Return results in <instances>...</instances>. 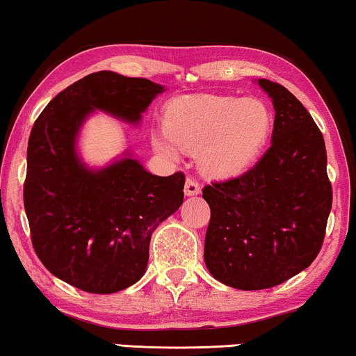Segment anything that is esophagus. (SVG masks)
I'll use <instances>...</instances> for the list:
<instances>
[{
    "instance_id": "esophagus-1",
    "label": "esophagus",
    "mask_w": 356,
    "mask_h": 356,
    "mask_svg": "<svg viewBox=\"0 0 356 356\" xmlns=\"http://www.w3.org/2000/svg\"><path fill=\"white\" fill-rule=\"evenodd\" d=\"M201 193V184H199L194 178H186L184 183V194L186 196H197Z\"/></svg>"
}]
</instances>
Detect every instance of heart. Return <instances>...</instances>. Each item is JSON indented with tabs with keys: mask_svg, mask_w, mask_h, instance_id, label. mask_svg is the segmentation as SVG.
Instances as JSON below:
<instances>
[{
	"mask_svg": "<svg viewBox=\"0 0 356 356\" xmlns=\"http://www.w3.org/2000/svg\"><path fill=\"white\" fill-rule=\"evenodd\" d=\"M272 129V115L259 99L191 95L170 104L163 113L165 134H154L160 154L178 157L181 149L199 150V165L216 178L245 173L261 154Z\"/></svg>",
	"mask_w": 356,
	"mask_h": 356,
	"instance_id": "b5f03b06",
	"label": "heart"
}]
</instances>
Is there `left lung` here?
<instances>
[{
	"instance_id": "1",
	"label": "left lung",
	"mask_w": 356,
	"mask_h": 356,
	"mask_svg": "<svg viewBox=\"0 0 356 356\" xmlns=\"http://www.w3.org/2000/svg\"><path fill=\"white\" fill-rule=\"evenodd\" d=\"M257 84L275 110L270 147L241 177L202 189L211 207L204 261L213 279L238 290L270 289L305 270L332 207L323 133L284 86Z\"/></svg>"
}]
</instances>
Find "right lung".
<instances>
[{
  "label": "right lung",
  "instance_id": "1",
  "mask_svg": "<svg viewBox=\"0 0 356 356\" xmlns=\"http://www.w3.org/2000/svg\"><path fill=\"white\" fill-rule=\"evenodd\" d=\"M163 90L143 77L99 71L60 92L33 123L24 183L32 245L42 264L76 289L105 295L136 284L154 230L183 204L181 172L157 177L129 154L92 170L76 149L95 110L138 124Z\"/></svg>",
  "mask_w": 356,
  "mask_h": 356
}]
</instances>
